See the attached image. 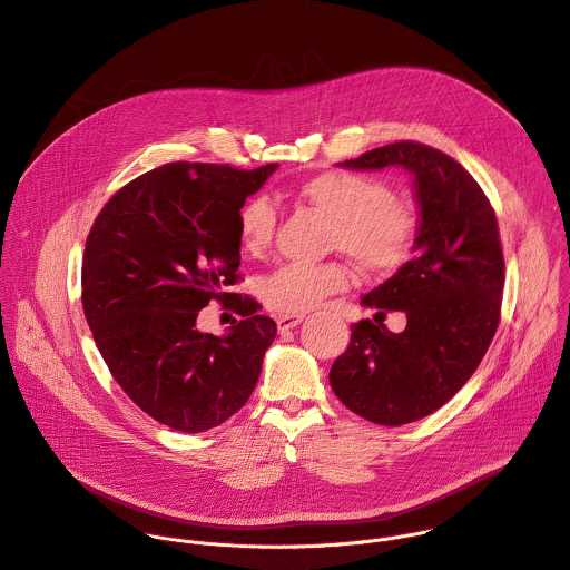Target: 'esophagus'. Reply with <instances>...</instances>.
Instances as JSON below:
<instances>
[{
	"label": "esophagus",
	"mask_w": 570,
	"mask_h": 570,
	"mask_svg": "<svg viewBox=\"0 0 570 570\" xmlns=\"http://www.w3.org/2000/svg\"><path fill=\"white\" fill-rule=\"evenodd\" d=\"M304 320L302 313H291V315H277V327L279 332H286V330H293L297 327V324Z\"/></svg>",
	"instance_id": "esophagus-1"
}]
</instances>
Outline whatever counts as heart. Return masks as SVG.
<instances>
[{"label":"heart","mask_w":570,"mask_h":570,"mask_svg":"<svg viewBox=\"0 0 570 570\" xmlns=\"http://www.w3.org/2000/svg\"><path fill=\"white\" fill-rule=\"evenodd\" d=\"M297 196L332 218V250H341L370 275L394 273L415 250L422 229L420 209L411 200L396 198L381 178L332 169L299 183ZM275 225V207L262 196L246 200L236 212L240 246L253 255L271 248ZM350 286L352 273L341 262H293L266 275L259 291L268 308L291 315L315 308Z\"/></svg>","instance_id":"obj_1"}]
</instances>
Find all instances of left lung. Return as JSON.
<instances>
[{"instance_id":"obj_1","label":"left lung","mask_w":570,"mask_h":570,"mask_svg":"<svg viewBox=\"0 0 570 570\" xmlns=\"http://www.w3.org/2000/svg\"><path fill=\"white\" fill-rule=\"evenodd\" d=\"M390 165L415 174L417 255L361 302L379 308L374 320L403 311L409 324L392 334L383 322H354L330 383L352 413L401 426L442 409L480 365L501 322L505 262L497 212L460 161L420 141L343 161L347 169Z\"/></svg>"}]
</instances>
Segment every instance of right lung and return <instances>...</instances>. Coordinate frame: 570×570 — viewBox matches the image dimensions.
<instances>
[{"label":"right lung","instance_id":"obj_1","mask_svg":"<svg viewBox=\"0 0 570 570\" xmlns=\"http://www.w3.org/2000/svg\"><path fill=\"white\" fill-rule=\"evenodd\" d=\"M277 165L169 161L121 187L83 253V311L121 390L155 422L203 433L250 399L277 324L240 282L236 212ZM212 298L244 320L223 340L195 317Z\"/></svg>","mask_w":570,"mask_h":570}]
</instances>
